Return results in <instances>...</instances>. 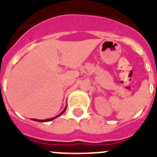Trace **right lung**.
<instances>
[{"label":"right lung","mask_w":157,"mask_h":157,"mask_svg":"<svg viewBox=\"0 0 157 157\" xmlns=\"http://www.w3.org/2000/svg\"><path fill=\"white\" fill-rule=\"evenodd\" d=\"M65 109H66V107H65V109H64V110H63V111L61 112V113H60V114H59V115H58V116H56V117H53V118H50V119H48V120H36V119H33V121H38V122H46V121H52V120L55 119V118H56V117H59V116H60V115H61V114H63V113H64V111H65Z\"/></svg>","instance_id":"1"}]
</instances>
